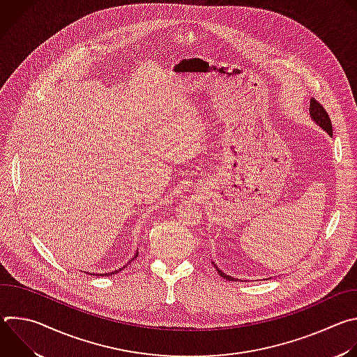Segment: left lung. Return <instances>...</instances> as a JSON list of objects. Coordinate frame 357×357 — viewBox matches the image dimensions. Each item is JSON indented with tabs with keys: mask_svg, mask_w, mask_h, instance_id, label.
<instances>
[{
	"mask_svg": "<svg viewBox=\"0 0 357 357\" xmlns=\"http://www.w3.org/2000/svg\"><path fill=\"white\" fill-rule=\"evenodd\" d=\"M310 113H311V117L314 119V121L317 123V124H319L329 135H332L333 132H332V123H331V119H329V114L326 113V110L324 109V106L319 103L318 100H315V98H311V106H310ZM215 266V264H213ZM216 267V266H215ZM216 270H218V273L223 277V278H226V280H229V281H234V278L233 277H230V275H227V274H225V273H222L218 267H216Z\"/></svg>",
	"mask_w": 357,
	"mask_h": 357,
	"instance_id": "1",
	"label": "left lung"
}]
</instances>
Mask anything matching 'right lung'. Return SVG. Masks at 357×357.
<instances>
[{"label":"right lung","instance_id":"add662e5","mask_svg":"<svg viewBox=\"0 0 357 357\" xmlns=\"http://www.w3.org/2000/svg\"><path fill=\"white\" fill-rule=\"evenodd\" d=\"M137 256H138V251L135 252V257H134V259H137ZM134 259H132V260H134ZM132 260H131V261H132ZM126 267H127V266H126ZM126 267H123V268H126ZM123 268H120V270H116V271H113V273H106V274H91V275H98V277H100V275H101V277H105V275H114V274H117L119 271H121ZM89 274H90V273H89Z\"/></svg>","mask_w":357,"mask_h":357}]
</instances>
